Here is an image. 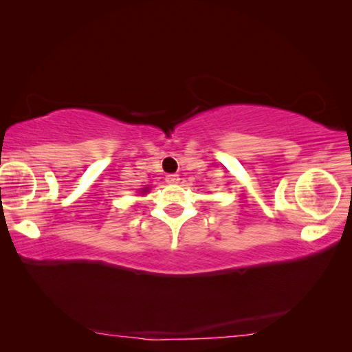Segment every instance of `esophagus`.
<instances>
[{"label": "esophagus", "instance_id": "obj_1", "mask_svg": "<svg viewBox=\"0 0 352 352\" xmlns=\"http://www.w3.org/2000/svg\"><path fill=\"white\" fill-rule=\"evenodd\" d=\"M165 181L168 182V184H177V182H179V176H177V175H168L165 177Z\"/></svg>", "mask_w": 352, "mask_h": 352}]
</instances>
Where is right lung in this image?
<instances>
[{"instance_id":"obj_1","label":"right lung","mask_w":352,"mask_h":352,"mask_svg":"<svg viewBox=\"0 0 352 352\" xmlns=\"http://www.w3.org/2000/svg\"><path fill=\"white\" fill-rule=\"evenodd\" d=\"M146 190H147V189H146Z\"/></svg>"}]
</instances>
